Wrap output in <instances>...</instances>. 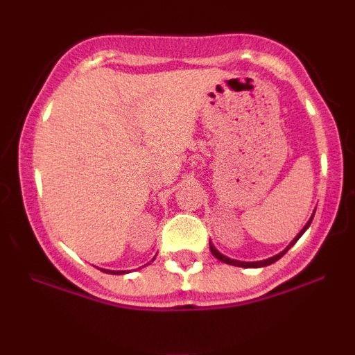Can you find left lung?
Wrapping results in <instances>:
<instances>
[{"instance_id": "left-lung-1", "label": "left lung", "mask_w": 355, "mask_h": 355, "mask_svg": "<svg viewBox=\"0 0 355 355\" xmlns=\"http://www.w3.org/2000/svg\"><path fill=\"white\" fill-rule=\"evenodd\" d=\"M312 218H313V214H312V217H311V220H309L307 223H305V227L302 230L299 232V234H297V237L292 240L291 242V245H288L287 248H285L284 252H280V254H277V255H274V257H270V259H267V260H259V262H240V260H234V259H229V257H225L223 254H220V252L217 250V248H215L214 245H211L210 243V250H211V254H214V257L215 259H218L220 262H223V263H230V266H235V267H243V268H259V267H266V266H270V263H274V262H277V260L280 259V257H282L285 252L288 250V248H291L292 245H294V243L297 242V240H299L300 237H302V234L305 230L309 229V225H311L312 223Z\"/></svg>"}]
</instances>
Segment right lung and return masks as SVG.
<instances>
[{"instance_id": "1", "label": "right lung", "mask_w": 355, "mask_h": 355, "mask_svg": "<svg viewBox=\"0 0 355 355\" xmlns=\"http://www.w3.org/2000/svg\"><path fill=\"white\" fill-rule=\"evenodd\" d=\"M155 260V259H153ZM101 270H103V268H101ZM103 272H107V274H116V275H121V274H125L123 270H103Z\"/></svg>"}]
</instances>
